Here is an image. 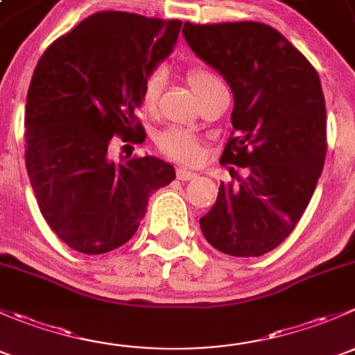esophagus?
I'll return each mask as SVG.
<instances>
[{
  "label": "esophagus",
  "mask_w": 355,
  "mask_h": 355,
  "mask_svg": "<svg viewBox=\"0 0 355 355\" xmlns=\"http://www.w3.org/2000/svg\"><path fill=\"white\" fill-rule=\"evenodd\" d=\"M177 178L182 182H187V180H196L198 178V173L191 170H185V168H178L177 170Z\"/></svg>",
  "instance_id": "1"
}]
</instances>
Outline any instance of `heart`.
I'll return each instance as SVG.
<instances>
[{"label": "heart", "mask_w": 355, "mask_h": 355, "mask_svg": "<svg viewBox=\"0 0 355 355\" xmlns=\"http://www.w3.org/2000/svg\"><path fill=\"white\" fill-rule=\"evenodd\" d=\"M187 82L191 84L192 91L198 94L199 99L206 98L214 89L223 87L220 78L213 71L206 68L194 67L187 70ZM164 75L161 70H155L146 77L144 85H142V105L146 110H155L157 99H159L161 91H163ZM157 148L166 156L173 157L184 163H196L200 156V139L192 134L187 128L170 127L161 132L156 137Z\"/></svg>", "instance_id": "heart-1"}]
</instances>
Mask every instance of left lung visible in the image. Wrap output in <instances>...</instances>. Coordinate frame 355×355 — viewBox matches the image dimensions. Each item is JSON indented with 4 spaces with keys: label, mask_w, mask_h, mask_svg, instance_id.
<instances>
[{
    "label": "left lung",
    "mask_w": 355,
    "mask_h": 355,
    "mask_svg": "<svg viewBox=\"0 0 355 355\" xmlns=\"http://www.w3.org/2000/svg\"><path fill=\"white\" fill-rule=\"evenodd\" d=\"M182 32L234 92V130L220 163L247 170L239 185L221 182L200 230L228 256H263L295 228L323 171L327 106L320 75L266 24L185 22Z\"/></svg>",
    "instance_id": "8db88e82"
}]
</instances>
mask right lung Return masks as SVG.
Returning a JSON list of instances; mask_svg holds the SVG:
<instances>
[{"label":"right lung","mask_w":355,"mask_h":355,"mask_svg":"<svg viewBox=\"0 0 355 355\" xmlns=\"http://www.w3.org/2000/svg\"><path fill=\"white\" fill-rule=\"evenodd\" d=\"M180 27V20L99 12L37 62L25 105V166L42 216L73 250L105 254L130 241L149 196L175 178L159 157L113 161L110 153L114 137L144 142L135 116L142 85Z\"/></svg>","instance_id":"right-lung-1"}]
</instances>
